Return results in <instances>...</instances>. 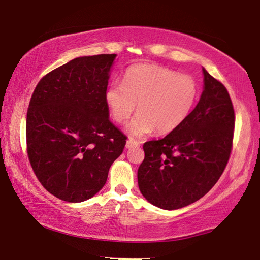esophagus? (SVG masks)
Returning a JSON list of instances; mask_svg holds the SVG:
<instances>
[{
    "mask_svg": "<svg viewBox=\"0 0 260 260\" xmlns=\"http://www.w3.org/2000/svg\"><path fill=\"white\" fill-rule=\"evenodd\" d=\"M139 146V143L137 140H134V139H128L126 140V144H125V147L126 148H132V147H137Z\"/></svg>",
    "mask_w": 260,
    "mask_h": 260,
    "instance_id": "34e87169",
    "label": "esophagus"
}]
</instances>
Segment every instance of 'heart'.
I'll list each match as a JSON object with an SVG mask.
<instances>
[{
	"label": "heart",
	"mask_w": 260,
	"mask_h": 260,
	"mask_svg": "<svg viewBox=\"0 0 260 260\" xmlns=\"http://www.w3.org/2000/svg\"><path fill=\"white\" fill-rule=\"evenodd\" d=\"M199 96L192 77L157 64H135L126 69L123 84L112 82L105 90L111 116L123 124L137 105L138 114L128 126L132 136L155 129L159 135L175 130L188 119Z\"/></svg>",
	"instance_id": "obj_1"
}]
</instances>
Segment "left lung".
Masks as SVG:
<instances>
[{
	"label": "left lung",
	"mask_w": 260,
	"mask_h": 260,
	"mask_svg": "<svg viewBox=\"0 0 260 260\" xmlns=\"http://www.w3.org/2000/svg\"><path fill=\"white\" fill-rule=\"evenodd\" d=\"M204 90L197 106L163 139L144 144L138 169L140 192L163 209L197 202L221 178L233 146L234 109L228 89L203 69Z\"/></svg>",
	"instance_id": "left-lung-1"
}]
</instances>
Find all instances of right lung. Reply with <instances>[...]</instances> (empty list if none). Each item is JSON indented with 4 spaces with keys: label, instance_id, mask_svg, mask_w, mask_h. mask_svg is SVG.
<instances>
[{
    "label": "right lung",
    "instance_id": "right-lung-1",
    "mask_svg": "<svg viewBox=\"0 0 260 260\" xmlns=\"http://www.w3.org/2000/svg\"><path fill=\"white\" fill-rule=\"evenodd\" d=\"M115 56L77 57L56 68L39 80L29 102V161L43 187L64 202H85L99 192L125 146L105 103Z\"/></svg>",
    "mask_w": 260,
    "mask_h": 260
}]
</instances>
